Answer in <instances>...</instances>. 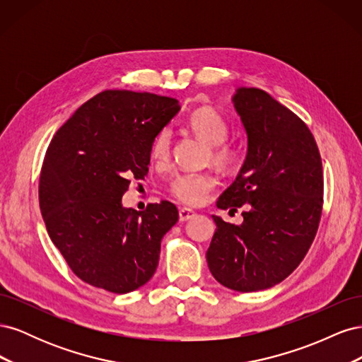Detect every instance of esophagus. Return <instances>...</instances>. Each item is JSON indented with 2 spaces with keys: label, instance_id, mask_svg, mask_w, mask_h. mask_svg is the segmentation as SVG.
Instances as JSON below:
<instances>
[{
  "label": "esophagus",
  "instance_id": "1",
  "mask_svg": "<svg viewBox=\"0 0 362 362\" xmlns=\"http://www.w3.org/2000/svg\"><path fill=\"white\" fill-rule=\"evenodd\" d=\"M196 216L194 211L189 210V208H181L180 210V222H187L190 218H193Z\"/></svg>",
  "mask_w": 362,
  "mask_h": 362
}]
</instances>
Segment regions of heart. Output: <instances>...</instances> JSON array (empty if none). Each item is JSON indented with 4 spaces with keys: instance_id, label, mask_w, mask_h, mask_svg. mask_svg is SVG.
<instances>
[{
    "instance_id": "obj_1",
    "label": "heart",
    "mask_w": 362,
    "mask_h": 362,
    "mask_svg": "<svg viewBox=\"0 0 362 362\" xmlns=\"http://www.w3.org/2000/svg\"><path fill=\"white\" fill-rule=\"evenodd\" d=\"M189 128L196 137L213 146V161L218 166H226L234 158L233 149L223 145L229 136L226 119L211 107H201L189 117ZM172 151V131L163 128L151 146V156L158 163H166ZM216 187V180L206 173H182L170 181V193L181 204L196 206L206 201Z\"/></svg>"
}]
</instances>
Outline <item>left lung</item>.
I'll list each match as a JSON object with an SVG mask.
<instances>
[{"mask_svg": "<svg viewBox=\"0 0 362 362\" xmlns=\"http://www.w3.org/2000/svg\"><path fill=\"white\" fill-rule=\"evenodd\" d=\"M233 104L247 149L217 208L249 205L240 225L211 216L206 262L223 287L250 293L276 286L305 258L322 216L323 169L308 127L267 92L238 87Z\"/></svg>", "mask_w": 362, "mask_h": 362, "instance_id": "8db88e82", "label": "left lung"}]
</instances>
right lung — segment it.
I'll return each mask as SVG.
<instances>
[{
    "label": "right lung",
    "mask_w": 362,
    "mask_h": 362,
    "mask_svg": "<svg viewBox=\"0 0 362 362\" xmlns=\"http://www.w3.org/2000/svg\"><path fill=\"white\" fill-rule=\"evenodd\" d=\"M180 108L169 96L104 90L51 140L39 181L43 222L71 270L93 287L129 293L157 270L177 206L161 201L136 211L122 196L131 178H145L152 141Z\"/></svg>",
    "instance_id": "add662e5"
}]
</instances>
